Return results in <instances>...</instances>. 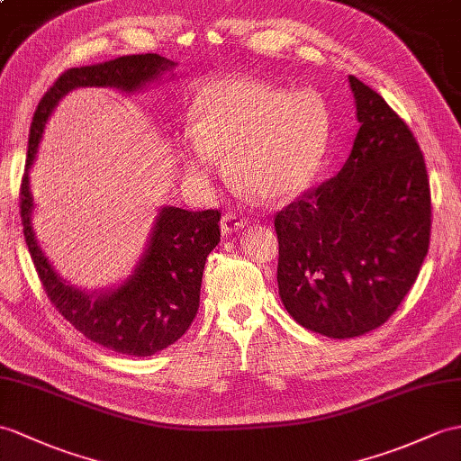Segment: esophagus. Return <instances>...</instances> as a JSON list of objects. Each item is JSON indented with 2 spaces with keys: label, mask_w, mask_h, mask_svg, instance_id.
Masks as SVG:
<instances>
[{
  "label": "esophagus",
  "mask_w": 461,
  "mask_h": 461,
  "mask_svg": "<svg viewBox=\"0 0 461 461\" xmlns=\"http://www.w3.org/2000/svg\"><path fill=\"white\" fill-rule=\"evenodd\" d=\"M245 226H248V218H245V213L241 212H235V210H230L223 213L221 218V231L223 233H233V231H240L243 230Z\"/></svg>",
  "instance_id": "1"
}]
</instances>
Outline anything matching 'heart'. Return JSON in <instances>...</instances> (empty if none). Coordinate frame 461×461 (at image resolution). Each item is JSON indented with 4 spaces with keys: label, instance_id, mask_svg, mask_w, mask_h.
I'll list each match as a JSON object with an SVG mask.
<instances>
[{
    "label": "heart",
    "instance_id": "obj_1",
    "mask_svg": "<svg viewBox=\"0 0 461 461\" xmlns=\"http://www.w3.org/2000/svg\"><path fill=\"white\" fill-rule=\"evenodd\" d=\"M192 130L180 137L185 165L198 178L220 173L228 153L235 182L263 200H285L308 186L328 141L320 95L288 92L249 78H220L190 108Z\"/></svg>",
    "mask_w": 461,
    "mask_h": 461
}]
</instances>
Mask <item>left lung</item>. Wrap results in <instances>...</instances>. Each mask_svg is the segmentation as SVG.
<instances>
[{
	"instance_id": "obj_1",
	"label": "left lung",
	"mask_w": 461,
	"mask_h": 461,
	"mask_svg": "<svg viewBox=\"0 0 461 461\" xmlns=\"http://www.w3.org/2000/svg\"><path fill=\"white\" fill-rule=\"evenodd\" d=\"M359 131L339 173L276 212L281 301L298 324L346 339L383 326L430 245V182L419 141L349 77Z\"/></svg>"
}]
</instances>
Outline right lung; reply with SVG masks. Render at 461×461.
Here are the masks:
<instances>
[{
    "label": "right lung",
    "mask_w": 461,
    "mask_h": 461,
    "mask_svg": "<svg viewBox=\"0 0 461 461\" xmlns=\"http://www.w3.org/2000/svg\"><path fill=\"white\" fill-rule=\"evenodd\" d=\"M173 67V60L157 52H147L64 70L37 105L29 133L25 175L19 190L25 243L49 301L88 339L137 357L153 356L175 344L194 322L206 257L220 241L221 213L218 210L163 208L149 248L130 281L112 293L86 294L52 271L37 245L31 230L33 196L29 190V168L33 165L49 115L64 94L80 86H113L123 92H133Z\"/></svg>",
    "instance_id": "obj_1"
}]
</instances>
